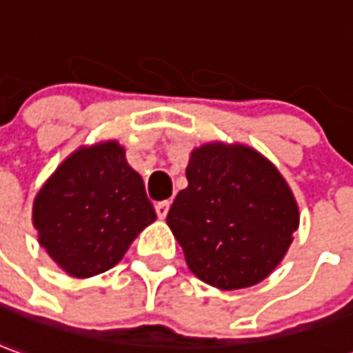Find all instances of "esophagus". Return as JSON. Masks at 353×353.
<instances>
[{
	"label": "esophagus",
	"mask_w": 353,
	"mask_h": 353,
	"mask_svg": "<svg viewBox=\"0 0 353 353\" xmlns=\"http://www.w3.org/2000/svg\"><path fill=\"white\" fill-rule=\"evenodd\" d=\"M169 208H171V201H159V203L155 205V213H157V217H159V219L167 217V213H169Z\"/></svg>",
	"instance_id": "34e87169"
}]
</instances>
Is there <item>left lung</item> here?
<instances>
[{"mask_svg": "<svg viewBox=\"0 0 353 353\" xmlns=\"http://www.w3.org/2000/svg\"><path fill=\"white\" fill-rule=\"evenodd\" d=\"M186 179L167 225L192 273L221 290L267 279L300 225L298 203L279 169L248 145L211 142L190 153Z\"/></svg>", "mask_w": 353, "mask_h": 353, "instance_id": "left-lung-1", "label": "left lung"}]
</instances>
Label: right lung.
Wrapping results in <instances>:
<instances>
[{"mask_svg":"<svg viewBox=\"0 0 353 353\" xmlns=\"http://www.w3.org/2000/svg\"><path fill=\"white\" fill-rule=\"evenodd\" d=\"M157 219L125 148H79L36 194L32 223L40 246L65 273L88 279L115 267L134 238Z\"/></svg>","mask_w":353,"mask_h":353,"instance_id":"1","label":"right lung"}]
</instances>
